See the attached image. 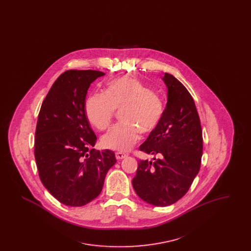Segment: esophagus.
Here are the masks:
<instances>
[{
    "instance_id": "esophagus-1",
    "label": "esophagus",
    "mask_w": 251,
    "mask_h": 251,
    "mask_svg": "<svg viewBox=\"0 0 251 251\" xmlns=\"http://www.w3.org/2000/svg\"><path fill=\"white\" fill-rule=\"evenodd\" d=\"M125 157H127V154H125V153H122V152H116V158H117L118 160L124 159Z\"/></svg>"
}]
</instances>
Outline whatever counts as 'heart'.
Returning <instances> with one entry per match:
<instances>
[{
	"instance_id": "b5f03b06",
	"label": "heart",
	"mask_w": 251,
	"mask_h": 251,
	"mask_svg": "<svg viewBox=\"0 0 251 251\" xmlns=\"http://www.w3.org/2000/svg\"><path fill=\"white\" fill-rule=\"evenodd\" d=\"M115 110H120L122 123L113 126L100 138L104 149L126 151L140 137L150 134L163 119L165 105L162 99L148 86L129 75L108 81L103 93L89 96L84 113L89 123L103 131L111 123Z\"/></svg>"
}]
</instances>
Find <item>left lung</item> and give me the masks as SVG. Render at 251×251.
Returning a JSON list of instances; mask_svg holds the SVG:
<instances>
[{
  "mask_svg": "<svg viewBox=\"0 0 251 251\" xmlns=\"http://www.w3.org/2000/svg\"><path fill=\"white\" fill-rule=\"evenodd\" d=\"M167 103L163 119L139 150L153 160H139L132 186L153 206L178 201L198 175L202 156V129L191 94L173 75L165 73Z\"/></svg>",
  "mask_w": 251,
  "mask_h": 251,
  "instance_id": "8db88e82",
  "label": "left lung"
}]
</instances>
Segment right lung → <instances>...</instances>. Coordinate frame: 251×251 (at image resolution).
Masks as SVG:
<instances>
[{"mask_svg": "<svg viewBox=\"0 0 251 251\" xmlns=\"http://www.w3.org/2000/svg\"><path fill=\"white\" fill-rule=\"evenodd\" d=\"M99 71L62 73L40 108L35 136V158L45 188L58 201L80 207L102 190L108 170L117 160L112 151L91 149L97 136L84 113L87 90Z\"/></svg>", "mask_w": 251, "mask_h": 251, "instance_id": "obj_1", "label": "right lung"}]
</instances>
